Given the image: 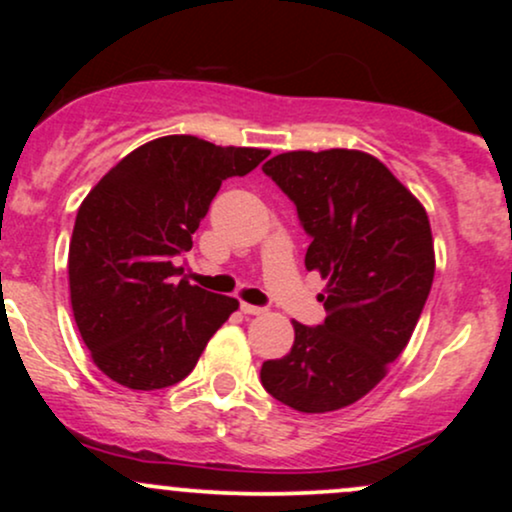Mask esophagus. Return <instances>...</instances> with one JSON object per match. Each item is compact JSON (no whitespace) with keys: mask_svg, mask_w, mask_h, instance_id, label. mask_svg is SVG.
<instances>
[{"mask_svg":"<svg viewBox=\"0 0 512 512\" xmlns=\"http://www.w3.org/2000/svg\"><path fill=\"white\" fill-rule=\"evenodd\" d=\"M240 310H243L245 315H264V308H260V305H250V303H243V305H240Z\"/></svg>","mask_w":512,"mask_h":512,"instance_id":"obj_1","label":"esophagus"}]
</instances>
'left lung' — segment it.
Instances as JSON below:
<instances>
[{
    "label": "left lung",
    "mask_w": 512,
    "mask_h": 512,
    "mask_svg": "<svg viewBox=\"0 0 512 512\" xmlns=\"http://www.w3.org/2000/svg\"><path fill=\"white\" fill-rule=\"evenodd\" d=\"M264 173L296 204L310 245L305 269L327 281L325 322L293 320L291 351L264 361V390L303 414L366 397L414 334L436 274L424 204L375 156L286 151Z\"/></svg>",
    "instance_id": "left-lung-1"
}]
</instances>
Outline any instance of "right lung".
<instances>
[{
  "instance_id": "obj_1",
  "label": "right lung",
  "mask_w": 512,
  "mask_h": 512,
  "mask_svg": "<svg viewBox=\"0 0 512 512\" xmlns=\"http://www.w3.org/2000/svg\"><path fill=\"white\" fill-rule=\"evenodd\" d=\"M267 149L216 146L192 134L146 142L98 180L69 240V296L93 363L129 390H161L192 373L238 301L178 279L226 178Z\"/></svg>"
}]
</instances>
